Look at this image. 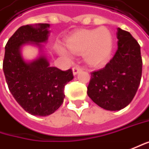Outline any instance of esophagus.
Instances as JSON below:
<instances>
[{
    "label": "esophagus",
    "mask_w": 149,
    "mask_h": 149,
    "mask_svg": "<svg viewBox=\"0 0 149 149\" xmlns=\"http://www.w3.org/2000/svg\"><path fill=\"white\" fill-rule=\"evenodd\" d=\"M82 70V68L79 65H75L74 67H73V74H77L80 71Z\"/></svg>",
    "instance_id": "34e87169"
}]
</instances>
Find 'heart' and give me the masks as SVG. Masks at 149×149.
<instances>
[{
    "label": "heart",
    "instance_id": "b5f03b06",
    "mask_svg": "<svg viewBox=\"0 0 149 149\" xmlns=\"http://www.w3.org/2000/svg\"><path fill=\"white\" fill-rule=\"evenodd\" d=\"M66 45L72 52H85V59L91 65L102 66L110 58L113 40L110 32L104 28L80 29L69 36ZM58 51L61 54L69 56L63 48L59 47Z\"/></svg>",
    "mask_w": 149,
    "mask_h": 149
}]
</instances>
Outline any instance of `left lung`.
I'll return each instance as SVG.
<instances>
[{"label":"left lung","instance_id":"1","mask_svg":"<svg viewBox=\"0 0 149 149\" xmlns=\"http://www.w3.org/2000/svg\"><path fill=\"white\" fill-rule=\"evenodd\" d=\"M118 50L102 69L91 73L87 94L107 110H120L134 98L142 78L140 45L125 30L118 28Z\"/></svg>","mask_w":149,"mask_h":149}]
</instances>
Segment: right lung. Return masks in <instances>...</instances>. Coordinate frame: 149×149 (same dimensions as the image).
<instances>
[{
  "label": "right lung",
  "mask_w": 149,
  "mask_h": 149,
  "mask_svg": "<svg viewBox=\"0 0 149 149\" xmlns=\"http://www.w3.org/2000/svg\"><path fill=\"white\" fill-rule=\"evenodd\" d=\"M48 24H40L36 28L24 25L10 37L5 47L3 71L9 91L17 103L28 113L47 116L62 105L64 87L73 80V71H63L50 67L44 56L31 63L24 61L20 48L26 42H40L47 40Z\"/></svg>",
  "instance_id": "right-lung-1"
}]
</instances>
